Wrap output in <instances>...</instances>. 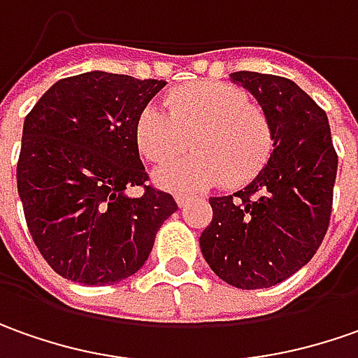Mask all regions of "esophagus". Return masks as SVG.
Segmentation results:
<instances>
[{"label":"esophagus","mask_w":358,"mask_h":358,"mask_svg":"<svg viewBox=\"0 0 358 358\" xmlns=\"http://www.w3.org/2000/svg\"><path fill=\"white\" fill-rule=\"evenodd\" d=\"M192 200H196V196H190V194H176V202H178L180 208H184V206L190 203Z\"/></svg>","instance_id":"esophagus-1"}]
</instances>
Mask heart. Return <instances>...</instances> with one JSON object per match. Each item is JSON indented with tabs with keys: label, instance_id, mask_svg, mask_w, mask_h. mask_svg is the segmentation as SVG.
Returning <instances> with one entry per match:
<instances>
[{
	"label": "heart",
	"instance_id": "1",
	"mask_svg": "<svg viewBox=\"0 0 358 358\" xmlns=\"http://www.w3.org/2000/svg\"><path fill=\"white\" fill-rule=\"evenodd\" d=\"M168 110L148 105L141 110L134 138L141 155L168 164L190 144L198 152L156 172V182L172 190H194L220 178L228 186L253 180L273 155L275 134L264 106L240 87L203 80L168 94Z\"/></svg>",
	"mask_w": 358,
	"mask_h": 358
}]
</instances>
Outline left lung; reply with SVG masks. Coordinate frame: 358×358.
Instances as JSON below:
<instances>
[{
	"mask_svg": "<svg viewBox=\"0 0 358 358\" xmlns=\"http://www.w3.org/2000/svg\"><path fill=\"white\" fill-rule=\"evenodd\" d=\"M271 118L273 155L236 194L210 198L200 250L217 278L238 289L278 285L309 264L325 238L337 152L325 110L293 80L231 73Z\"/></svg>",
	"mask_w": 358,
	"mask_h": 358,
	"instance_id": "left-lung-1",
	"label": "left lung"
}]
</instances>
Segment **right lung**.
Masks as SVG:
<instances>
[{"label": "right lung", "instance_id": "add662e5", "mask_svg": "<svg viewBox=\"0 0 358 358\" xmlns=\"http://www.w3.org/2000/svg\"><path fill=\"white\" fill-rule=\"evenodd\" d=\"M166 83L91 71L57 80L23 122L17 192L45 262L80 285H113L141 269L178 210L146 186L134 127ZM142 185L132 199L126 188Z\"/></svg>", "mask_w": 358, "mask_h": 358}]
</instances>
